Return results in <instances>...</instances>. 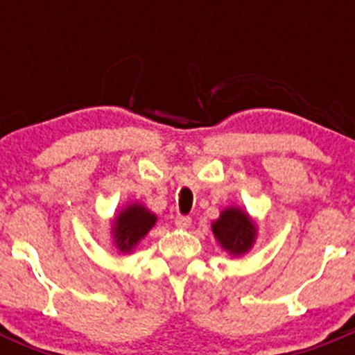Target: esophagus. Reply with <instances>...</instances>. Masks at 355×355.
<instances>
[{"instance_id":"1","label":"esophagus","mask_w":355,"mask_h":355,"mask_svg":"<svg viewBox=\"0 0 355 355\" xmlns=\"http://www.w3.org/2000/svg\"><path fill=\"white\" fill-rule=\"evenodd\" d=\"M192 223V218L191 216H184V214H178L177 218H175V225H177L178 228H189Z\"/></svg>"}]
</instances>
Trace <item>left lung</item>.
<instances>
[{
	"instance_id": "1",
	"label": "left lung",
	"mask_w": 355,
	"mask_h": 355,
	"mask_svg": "<svg viewBox=\"0 0 355 355\" xmlns=\"http://www.w3.org/2000/svg\"><path fill=\"white\" fill-rule=\"evenodd\" d=\"M220 245L232 256H242L256 242L257 228L245 211L230 206L221 211L220 218L211 225Z\"/></svg>"
}]
</instances>
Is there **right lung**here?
Returning a JSON list of instances; mask_svg holds the SVG:
<instances>
[{"label":"right lung","mask_w":355,"mask_h":355,"mask_svg":"<svg viewBox=\"0 0 355 355\" xmlns=\"http://www.w3.org/2000/svg\"><path fill=\"white\" fill-rule=\"evenodd\" d=\"M156 214L151 213L142 204H128L125 209L116 214L113 221V241L120 252H132L134 247L148 235V232L155 227Z\"/></svg>","instance_id":"add662e5"}]
</instances>
